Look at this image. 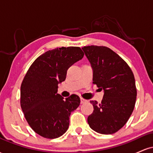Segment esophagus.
<instances>
[{
  "label": "esophagus",
  "mask_w": 153,
  "mask_h": 153,
  "mask_svg": "<svg viewBox=\"0 0 153 153\" xmlns=\"http://www.w3.org/2000/svg\"><path fill=\"white\" fill-rule=\"evenodd\" d=\"M85 102H87V100L82 99V98H80V103H85Z\"/></svg>",
  "instance_id": "obj_1"
}]
</instances>
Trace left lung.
Returning <instances> with one entry per match:
<instances>
[{
    "mask_svg": "<svg viewBox=\"0 0 153 153\" xmlns=\"http://www.w3.org/2000/svg\"><path fill=\"white\" fill-rule=\"evenodd\" d=\"M82 50L93 69V83L104 93L101 103L91 101L94 111L88 123L96 132L114 134L124 127L134 110V74L127 62L108 47L91 45Z\"/></svg>",
    "mask_w": 153,
    "mask_h": 153,
    "instance_id": "left-lung-1",
    "label": "left lung"
}]
</instances>
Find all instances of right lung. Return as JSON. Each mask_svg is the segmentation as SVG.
I'll return each mask as SVG.
<instances>
[{
    "label": "right lung",
    "mask_w": 153,
    "mask_h": 153,
    "mask_svg": "<svg viewBox=\"0 0 153 153\" xmlns=\"http://www.w3.org/2000/svg\"><path fill=\"white\" fill-rule=\"evenodd\" d=\"M83 55L78 47L56 48L40 55L28 70L21 85V107L28 124L40 136L57 138L68 130L70 115L80 100L75 94L64 99L57 94L58 84Z\"/></svg>",
    "instance_id": "obj_1"
}]
</instances>
